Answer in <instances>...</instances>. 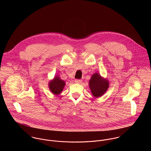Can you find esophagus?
<instances>
[{
	"mask_svg": "<svg viewBox=\"0 0 151 151\" xmlns=\"http://www.w3.org/2000/svg\"><path fill=\"white\" fill-rule=\"evenodd\" d=\"M83 81L81 80H78V79H76L75 80V83H77V84H81L82 83Z\"/></svg>",
	"mask_w": 151,
	"mask_h": 151,
	"instance_id": "34e87169",
	"label": "esophagus"
}]
</instances>
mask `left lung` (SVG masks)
I'll list each match as a JSON object with an SVG mask.
<instances>
[{
	"label": "left lung",
	"instance_id": "8db88e82",
	"mask_svg": "<svg viewBox=\"0 0 151 151\" xmlns=\"http://www.w3.org/2000/svg\"><path fill=\"white\" fill-rule=\"evenodd\" d=\"M89 86L93 96L99 98L107 91L109 82L107 78L102 77L98 73H95L92 75L89 81Z\"/></svg>",
	"mask_w": 151,
	"mask_h": 151
}]
</instances>
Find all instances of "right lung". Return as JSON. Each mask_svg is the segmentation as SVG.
<instances>
[{
  "mask_svg": "<svg viewBox=\"0 0 151 151\" xmlns=\"http://www.w3.org/2000/svg\"><path fill=\"white\" fill-rule=\"evenodd\" d=\"M65 85V81L62 80L58 76H55L48 83L50 91L55 95H58L62 92Z\"/></svg>",
  "mask_w": 151,
  "mask_h": 151,
  "instance_id": "obj_1",
  "label": "right lung"
}]
</instances>
